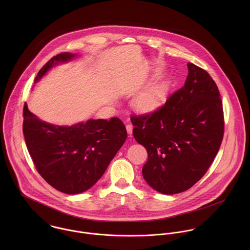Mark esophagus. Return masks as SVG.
Segmentation results:
<instances>
[{"label":"esophagus","instance_id":"obj_1","mask_svg":"<svg viewBox=\"0 0 250 250\" xmlns=\"http://www.w3.org/2000/svg\"><path fill=\"white\" fill-rule=\"evenodd\" d=\"M126 129H127V132H128V134L129 135H131L132 133H133V125L132 124H127L126 125Z\"/></svg>","mask_w":250,"mask_h":250}]
</instances>
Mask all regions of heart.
I'll list each match as a JSON object with an SVG mask.
<instances>
[{"instance_id": "1", "label": "heart", "mask_w": 250, "mask_h": 250, "mask_svg": "<svg viewBox=\"0 0 250 250\" xmlns=\"http://www.w3.org/2000/svg\"><path fill=\"white\" fill-rule=\"evenodd\" d=\"M165 93V87L162 85L153 86L147 89L136 101V106L139 109L147 110L158 105Z\"/></svg>"}]
</instances>
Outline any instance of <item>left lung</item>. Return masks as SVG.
<instances>
[{
  "label": "left lung",
  "instance_id": "left-lung-1",
  "mask_svg": "<svg viewBox=\"0 0 250 250\" xmlns=\"http://www.w3.org/2000/svg\"><path fill=\"white\" fill-rule=\"evenodd\" d=\"M182 86L154 111L132 114L133 136L147 151L143 178L164 194L185 191L204 176L224 134L220 93L206 70L188 63Z\"/></svg>",
  "mask_w": 250,
  "mask_h": 250
}]
</instances>
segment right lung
<instances>
[{"instance_id": "1", "label": "right lung", "mask_w": 250, "mask_h": 250, "mask_svg": "<svg viewBox=\"0 0 250 250\" xmlns=\"http://www.w3.org/2000/svg\"><path fill=\"white\" fill-rule=\"evenodd\" d=\"M74 57L70 53L53 57L39 70L35 83L54 65ZM23 117V134L36 170L49 185L67 194L90 188L127 139L125 125L117 117L57 126L39 120L27 103Z\"/></svg>"}]
</instances>
